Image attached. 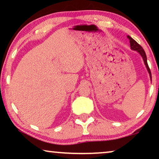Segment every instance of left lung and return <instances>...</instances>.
<instances>
[{
    "mask_svg": "<svg viewBox=\"0 0 159 159\" xmlns=\"http://www.w3.org/2000/svg\"><path fill=\"white\" fill-rule=\"evenodd\" d=\"M127 38H129V43H130V47H131V49L133 50V51H138L140 55L142 56L143 61H144V64L146 66L147 70L148 71L149 75H150V77H151V80H152V77H151V69H150L148 64L147 62V57H146V54H145V52L142 47H141L140 45H139L138 43L136 42L134 39H132L130 36H127Z\"/></svg>",
    "mask_w": 159,
    "mask_h": 159,
    "instance_id": "1",
    "label": "left lung"
}]
</instances>
